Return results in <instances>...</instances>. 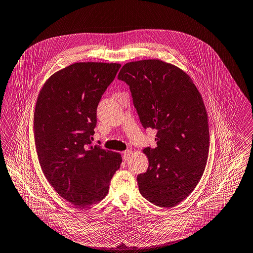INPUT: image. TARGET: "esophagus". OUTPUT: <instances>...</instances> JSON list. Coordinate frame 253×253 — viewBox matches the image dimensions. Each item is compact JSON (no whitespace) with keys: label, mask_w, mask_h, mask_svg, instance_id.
Returning a JSON list of instances; mask_svg holds the SVG:
<instances>
[{"label":"esophagus","mask_w":253,"mask_h":253,"mask_svg":"<svg viewBox=\"0 0 253 253\" xmlns=\"http://www.w3.org/2000/svg\"><path fill=\"white\" fill-rule=\"evenodd\" d=\"M131 155H132V152H131V151H129V150L125 151V152L123 153V160H124V162L129 161V159H130Z\"/></svg>","instance_id":"esophagus-1"}]
</instances>
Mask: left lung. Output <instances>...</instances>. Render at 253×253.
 Returning a JSON list of instances; mask_svg holds the SVG:
<instances>
[{
  "mask_svg": "<svg viewBox=\"0 0 253 253\" xmlns=\"http://www.w3.org/2000/svg\"><path fill=\"white\" fill-rule=\"evenodd\" d=\"M133 98L145 129H156L157 146L147 147L145 173L137 176L140 193L151 203L172 208L201 179L209 153L207 111L190 77L161 60L125 64L118 74Z\"/></svg>",
  "mask_w": 253,
  "mask_h": 253,
  "instance_id": "8db88e82",
  "label": "left lung"
}]
</instances>
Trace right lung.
Here are the masks:
<instances>
[{
	"instance_id": "obj_1",
	"label": "right lung",
	"mask_w": 253,
	"mask_h": 253,
	"mask_svg": "<svg viewBox=\"0 0 253 253\" xmlns=\"http://www.w3.org/2000/svg\"><path fill=\"white\" fill-rule=\"evenodd\" d=\"M121 65L84 62L53 74L37 97L34 140L41 169L56 192L78 208L103 199L121 155L92 146L96 108Z\"/></svg>"
}]
</instances>
